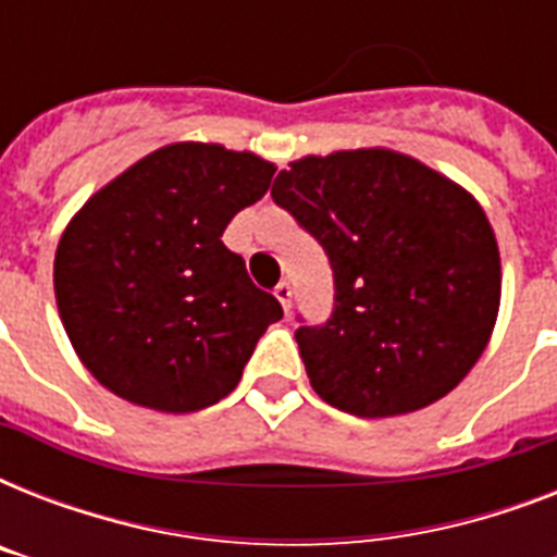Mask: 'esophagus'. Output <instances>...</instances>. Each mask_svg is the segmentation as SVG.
Wrapping results in <instances>:
<instances>
[{"label":"esophagus","instance_id":"esophagus-1","mask_svg":"<svg viewBox=\"0 0 557 557\" xmlns=\"http://www.w3.org/2000/svg\"><path fill=\"white\" fill-rule=\"evenodd\" d=\"M274 297H277L280 304H283V309H292V286L288 283H280L277 288H274Z\"/></svg>","mask_w":557,"mask_h":557}]
</instances>
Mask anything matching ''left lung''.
Returning <instances> with one entry per match:
<instances>
[{
    "label": "left lung",
    "instance_id": "1",
    "mask_svg": "<svg viewBox=\"0 0 557 557\" xmlns=\"http://www.w3.org/2000/svg\"><path fill=\"white\" fill-rule=\"evenodd\" d=\"M271 196L335 271L332 318L295 332L314 393L361 419L448 396L500 312V251L480 201L387 147L304 156Z\"/></svg>",
    "mask_w": 557,
    "mask_h": 557
}]
</instances>
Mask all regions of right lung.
I'll use <instances>...</instances> for the list:
<instances>
[{"mask_svg":"<svg viewBox=\"0 0 557 557\" xmlns=\"http://www.w3.org/2000/svg\"><path fill=\"white\" fill-rule=\"evenodd\" d=\"M274 164L222 144L178 141L100 187L65 225L54 297L83 367L161 413L216 405L283 318L222 231L265 196Z\"/></svg>","mask_w":557,"mask_h":557,"instance_id":"add662e5","label":"right lung"}]
</instances>
